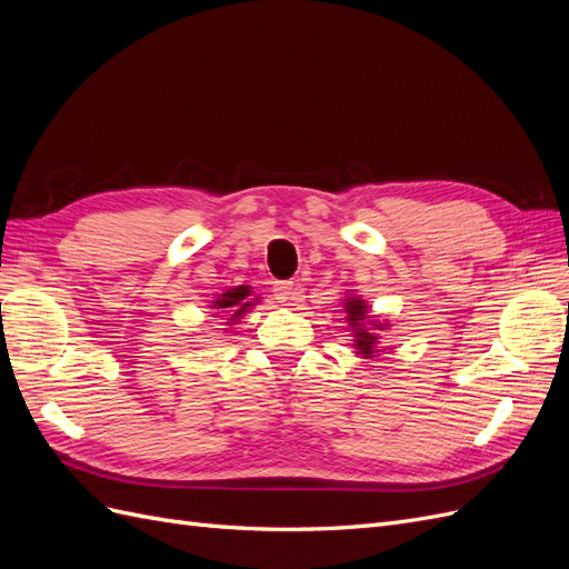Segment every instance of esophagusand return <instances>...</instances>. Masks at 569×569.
<instances>
[{
    "instance_id": "esophagus-1",
    "label": "esophagus",
    "mask_w": 569,
    "mask_h": 569,
    "mask_svg": "<svg viewBox=\"0 0 569 569\" xmlns=\"http://www.w3.org/2000/svg\"><path fill=\"white\" fill-rule=\"evenodd\" d=\"M272 297L280 303H291L301 297V287L295 282H274L272 284Z\"/></svg>"
}]
</instances>
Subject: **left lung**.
Returning a JSON list of instances; mask_svg holds the SVG:
<instances>
[{
  "mask_svg": "<svg viewBox=\"0 0 569 569\" xmlns=\"http://www.w3.org/2000/svg\"><path fill=\"white\" fill-rule=\"evenodd\" d=\"M343 311H347L349 316H347V320H349V325L353 327V347H356V353H360L363 358H372V353H375V347H377V339L380 337H375L368 327H366V313H368V306H366V301H360V299H356V297H349L347 299V308H343ZM385 325L387 322H375V327L377 330H385Z\"/></svg>",
  "mask_w": 569,
  "mask_h": 569,
  "instance_id": "obj_1",
  "label": "left lung"
}]
</instances>
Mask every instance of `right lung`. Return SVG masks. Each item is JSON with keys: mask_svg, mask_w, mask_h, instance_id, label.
Here are the masks:
<instances>
[{"mask_svg": "<svg viewBox=\"0 0 569 569\" xmlns=\"http://www.w3.org/2000/svg\"><path fill=\"white\" fill-rule=\"evenodd\" d=\"M249 295H251V289L244 287V284L242 287H234V289H228L226 295H218V301H213V308H222V311L232 316L230 320H234V318H239L242 313H247L249 308L253 306Z\"/></svg>", "mask_w": 569, "mask_h": 569, "instance_id": "1", "label": "right lung"}]
</instances>
